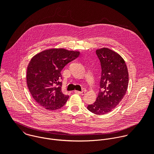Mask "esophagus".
Instances as JSON below:
<instances>
[{
    "label": "esophagus",
    "instance_id": "34e87169",
    "mask_svg": "<svg viewBox=\"0 0 154 154\" xmlns=\"http://www.w3.org/2000/svg\"><path fill=\"white\" fill-rule=\"evenodd\" d=\"M75 93H77L79 94H81V95H84L85 92V91H75Z\"/></svg>",
    "mask_w": 154,
    "mask_h": 154
}]
</instances>
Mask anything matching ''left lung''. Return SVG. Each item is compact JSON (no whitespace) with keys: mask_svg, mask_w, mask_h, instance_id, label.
<instances>
[{"mask_svg":"<svg viewBox=\"0 0 154 154\" xmlns=\"http://www.w3.org/2000/svg\"><path fill=\"white\" fill-rule=\"evenodd\" d=\"M101 66L100 88L94 103L88 109L100 115L110 112L123 99L128 85V73L124 59L108 48L96 51Z\"/></svg>","mask_w":154,"mask_h":154,"instance_id":"1","label":"left lung"}]
</instances>
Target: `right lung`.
I'll return each mask as SVG.
<instances>
[{"instance_id":"add662e5","label":"right lung","mask_w":154,"mask_h":154,"mask_svg":"<svg viewBox=\"0 0 154 154\" xmlns=\"http://www.w3.org/2000/svg\"><path fill=\"white\" fill-rule=\"evenodd\" d=\"M79 55V52L51 49L32 58L27 67V83L31 95L39 105L49 110H55L64 105L69 96L61 91V71Z\"/></svg>"}]
</instances>
